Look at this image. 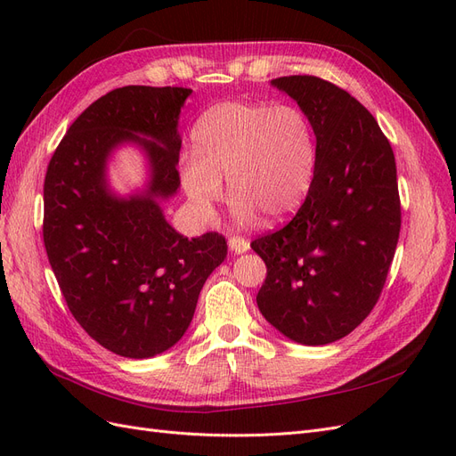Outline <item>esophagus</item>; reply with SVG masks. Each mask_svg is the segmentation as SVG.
Here are the masks:
<instances>
[{"mask_svg": "<svg viewBox=\"0 0 456 456\" xmlns=\"http://www.w3.org/2000/svg\"><path fill=\"white\" fill-rule=\"evenodd\" d=\"M228 247L233 255H241L245 251H249V241H247L245 238H240V236H232L228 240Z\"/></svg>", "mask_w": 456, "mask_h": 456, "instance_id": "1", "label": "esophagus"}]
</instances>
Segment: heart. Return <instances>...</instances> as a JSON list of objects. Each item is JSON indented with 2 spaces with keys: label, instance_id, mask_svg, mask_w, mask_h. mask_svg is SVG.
<instances>
[{
  "label": "heart",
  "instance_id": "b5f03b06",
  "mask_svg": "<svg viewBox=\"0 0 456 456\" xmlns=\"http://www.w3.org/2000/svg\"><path fill=\"white\" fill-rule=\"evenodd\" d=\"M194 154L178 163V176L196 213L211 223L224 198L223 178L240 223L256 213L268 220L291 215L314 173V141L297 106L223 102L205 112L191 131Z\"/></svg>",
  "mask_w": 456,
  "mask_h": 456
}]
</instances>
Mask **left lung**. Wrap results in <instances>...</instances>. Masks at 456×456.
I'll use <instances>...</instances> for the list:
<instances>
[{
    "mask_svg": "<svg viewBox=\"0 0 456 456\" xmlns=\"http://www.w3.org/2000/svg\"><path fill=\"white\" fill-rule=\"evenodd\" d=\"M272 86L308 118L315 163L291 223L251 243L266 265L256 305L287 338L323 346L352 333L382 293L402 228L395 158L369 110L330 81Z\"/></svg>",
    "mask_w": 456,
    "mask_h": 456,
    "instance_id": "left-lung-1",
    "label": "left lung"
}]
</instances>
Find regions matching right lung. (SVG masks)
<instances>
[{
  "mask_svg": "<svg viewBox=\"0 0 456 456\" xmlns=\"http://www.w3.org/2000/svg\"><path fill=\"white\" fill-rule=\"evenodd\" d=\"M190 94L146 86L106 93L66 131L45 175L44 243L66 305L91 338L131 360L183 338L203 283L228 253L220 233L188 240L161 209L181 186L178 118ZM123 143L149 161L145 190L127 199L105 178Z\"/></svg>",
  "mask_w": 456,
  "mask_h": 456,
  "instance_id": "obj_1",
  "label": "right lung"
}]
</instances>
